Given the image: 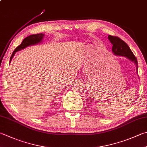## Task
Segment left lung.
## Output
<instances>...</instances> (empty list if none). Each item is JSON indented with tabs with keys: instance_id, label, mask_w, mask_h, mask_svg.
<instances>
[{
	"instance_id": "8db88e82",
	"label": "left lung",
	"mask_w": 147,
	"mask_h": 147,
	"mask_svg": "<svg viewBox=\"0 0 147 147\" xmlns=\"http://www.w3.org/2000/svg\"><path fill=\"white\" fill-rule=\"evenodd\" d=\"M108 38L113 45L112 51L113 54L116 56H119V57H126L131 62H134L136 66V71L138 72V60L132 51L130 50L129 46L123 40L117 36L109 35Z\"/></svg>"
}]
</instances>
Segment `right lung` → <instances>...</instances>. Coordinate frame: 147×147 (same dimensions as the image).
Here are the masks:
<instances>
[{
	"instance_id": "obj_1",
	"label": "right lung",
	"mask_w": 147,
	"mask_h": 147,
	"mask_svg": "<svg viewBox=\"0 0 147 147\" xmlns=\"http://www.w3.org/2000/svg\"><path fill=\"white\" fill-rule=\"evenodd\" d=\"M45 34L43 33H40V34H31V35H29L28 37H26L23 40V41L20 46H18L16 49L14 50V51L13 52L11 57L10 58V61L9 63H11V61L12 58L14 57L15 53H17L19 51L22 50L24 48L27 47L28 46H33V45L38 44L42 41Z\"/></svg>"
}]
</instances>
